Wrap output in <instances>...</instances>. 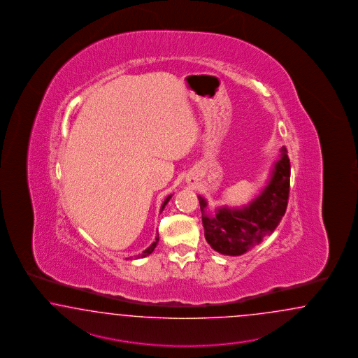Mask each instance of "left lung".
<instances>
[{
    "mask_svg": "<svg viewBox=\"0 0 358 358\" xmlns=\"http://www.w3.org/2000/svg\"><path fill=\"white\" fill-rule=\"evenodd\" d=\"M289 182L288 151L281 147L280 159L271 171L268 184L250 203L241 208L225 206L210 215L206 213V199L199 195L204 237L213 250L231 257L242 255L270 236L287 210Z\"/></svg>",
    "mask_w": 358,
    "mask_h": 358,
    "instance_id": "1",
    "label": "left lung"
}]
</instances>
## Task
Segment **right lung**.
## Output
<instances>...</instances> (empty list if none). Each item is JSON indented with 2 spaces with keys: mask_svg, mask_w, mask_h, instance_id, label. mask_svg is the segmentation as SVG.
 Wrapping results in <instances>:
<instances>
[{
  "mask_svg": "<svg viewBox=\"0 0 358 358\" xmlns=\"http://www.w3.org/2000/svg\"><path fill=\"white\" fill-rule=\"evenodd\" d=\"M171 198H172V194H171V195H168V196L165 198L164 203L162 206V210H160V211H163V210H164L165 206H166V203L169 202V199H171ZM157 242H159V233H157V236H156L155 241L152 242V245H151L150 248H147L145 252H142V254H139V255H138V258H145L147 255H150L151 252H154L155 248H156V245H157Z\"/></svg>",
  "mask_w": 358,
  "mask_h": 358,
  "instance_id": "1",
  "label": "right lung"
}]
</instances>
